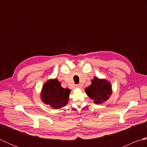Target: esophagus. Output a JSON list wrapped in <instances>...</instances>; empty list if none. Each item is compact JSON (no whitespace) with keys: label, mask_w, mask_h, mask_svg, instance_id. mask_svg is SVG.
<instances>
[{"label":"esophagus","mask_w":147,"mask_h":147,"mask_svg":"<svg viewBox=\"0 0 147 147\" xmlns=\"http://www.w3.org/2000/svg\"><path fill=\"white\" fill-rule=\"evenodd\" d=\"M76 88H82V85H81V84H78V85H76Z\"/></svg>","instance_id":"34e87169"}]
</instances>
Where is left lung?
<instances>
[{
    "mask_svg": "<svg viewBox=\"0 0 147 147\" xmlns=\"http://www.w3.org/2000/svg\"><path fill=\"white\" fill-rule=\"evenodd\" d=\"M85 92L96 104L105 102L112 94V86L108 81L95 77L92 84L85 88Z\"/></svg>",
    "mask_w": 147,
    "mask_h": 147,
    "instance_id": "left-lung-1",
    "label": "left lung"
}]
</instances>
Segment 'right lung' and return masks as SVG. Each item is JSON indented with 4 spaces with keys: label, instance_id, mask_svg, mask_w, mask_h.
<instances>
[{
    "label": "right lung",
    "instance_id": "right-lung-1",
    "mask_svg": "<svg viewBox=\"0 0 147 147\" xmlns=\"http://www.w3.org/2000/svg\"><path fill=\"white\" fill-rule=\"evenodd\" d=\"M70 92L71 90L62 88L57 79L50 80L42 87L41 98L45 104L58 109L67 104Z\"/></svg>",
    "mask_w": 147,
    "mask_h": 147
}]
</instances>
